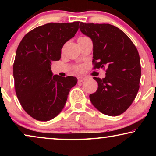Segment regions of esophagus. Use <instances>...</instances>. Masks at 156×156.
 Instances as JSON below:
<instances>
[{
	"instance_id": "1",
	"label": "esophagus",
	"mask_w": 156,
	"mask_h": 156,
	"mask_svg": "<svg viewBox=\"0 0 156 156\" xmlns=\"http://www.w3.org/2000/svg\"><path fill=\"white\" fill-rule=\"evenodd\" d=\"M86 80V78L85 77H83V76H80V77H78V82H84V81Z\"/></svg>"
}]
</instances>
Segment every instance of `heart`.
<instances>
[{
	"mask_svg": "<svg viewBox=\"0 0 156 156\" xmlns=\"http://www.w3.org/2000/svg\"><path fill=\"white\" fill-rule=\"evenodd\" d=\"M82 69H83V66H82V65L78 66V67H76V71H78V72L82 71Z\"/></svg>",
	"mask_w": 156,
	"mask_h": 156,
	"instance_id": "1",
	"label": "heart"
}]
</instances>
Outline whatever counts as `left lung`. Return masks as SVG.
I'll return each instance as SVG.
<instances>
[{
  "label": "left lung",
  "mask_w": 156,
  "mask_h": 156,
  "mask_svg": "<svg viewBox=\"0 0 156 156\" xmlns=\"http://www.w3.org/2000/svg\"><path fill=\"white\" fill-rule=\"evenodd\" d=\"M80 29L92 40L94 69L107 67L105 77H94L98 89L89 95L90 101L102 114L119 116L131 105L139 89L141 67L137 49L112 25L81 22Z\"/></svg>",
  "instance_id": "left-lung-1"
}]
</instances>
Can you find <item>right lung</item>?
Returning a JSON list of instances; mask_svg holds the SVG:
<instances>
[{
  "label": "right lung",
  "mask_w": 156,
  "mask_h": 156,
  "mask_svg": "<svg viewBox=\"0 0 156 156\" xmlns=\"http://www.w3.org/2000/svg\"><path fill=\"white\" fill-rule=\"evenodd\" d=\"M79 21L50 23L35 27L24 36L16 51L13 77L17 97L27 114L48 121L63 109L74 76L51 71V62L60 59L62 48L79 29Z\"/></svg>",
  "instance_id": "1"
}]
</instances>
